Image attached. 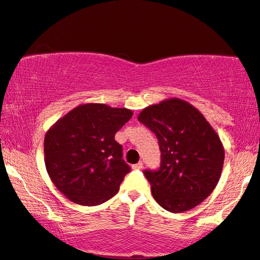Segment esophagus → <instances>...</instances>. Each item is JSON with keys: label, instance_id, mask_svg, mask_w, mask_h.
<instances>
[{"label": "esophagus", "instance_id": "obj_1", "mask_svg": "<svg viewBox=\"0 0 260 260\" xmlns=\"http://www.w3.org/2000/svg\"><path fill=\"white\" fill-rule=\"evenodd\" d=\"M143 168V162H139V163H137V164H134L133 166V169H141Z\"/></svg>", "mask_w": 260, "mask_h": 260}]
</instances>
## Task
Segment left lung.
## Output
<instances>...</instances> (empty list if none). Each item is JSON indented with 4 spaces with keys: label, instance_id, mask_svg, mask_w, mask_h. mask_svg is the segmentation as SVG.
I'll return each mask as SVG.
<instances>
[{
    "label": "left lung",
    "instance_id": "1",
    "mask_svg": "<svg viewBox=\"0 0 260 260\" xmlns=\"http://www.w3.org/2000/svg\"><path fill=\"white\" fill-rule=\"evenodd\" d=\"M138 120L159 144V168L144 170L154 200L170 212L199 205L215 189L224 163L215 129L198 109L179 98L145 108Z\"/></svg>",
    "mask_w": 260,
    "mask_h": 260
}]
</instances>
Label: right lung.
I'll return each mask as SVG.
<instances>
[{
  "mask_svg": "<svg viewBox=\"0 0 260 260\" xmlns=\"http://www.w3.org/2000/svg\"><path fill=\"white\" fill-rule=\"evenodd\" d=\"M132 110L88 103L74 108L48 131L44 162L51 181L73 203L94 206L116 194L131 167L115 134Z\"/></svg>",
  "mask_w": 260,
  "mask_h": 260,
  "instance_id": "obj_1",
  "label": "right lung"
}]
</instances>
